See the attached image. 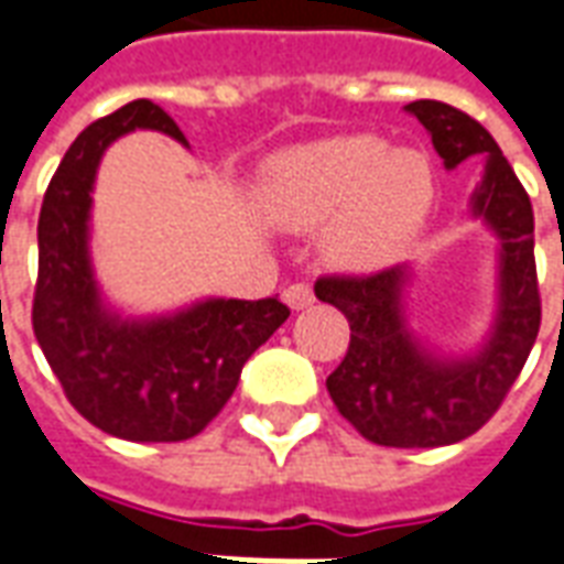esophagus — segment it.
Masks as SVG:
<instances>
[{"instance_id": "obj_1", "label": "esophagus", "mask_w": 564, "mask_h": 564, "mask_svg": "<svg viewBox=\"0 0 564 564\" xmlns=\"http://www.w3.org/2000/svg\"><path fill=\"white\" fill-rule=\"evenodd\" d=\"M283 302L290 304L293 311H304V307H311L316 299H314V290H311L307 283H290V286L283 290Z\"/></svg>"}]
</instances>
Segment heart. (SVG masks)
<instances>
[{
	"label": "heart",
	"instance_id": "obj_1",
	"mask_svg": "<svg viewBox=\"0 0 564 564\" xmlns=\"http://www.w3.org/2000/svg\"><path fill=\"white\" fill-rule=\"evenodd\" d=\"M265 218L293 232L323 227L337 269L379 271L419 236L433 203V170L410 149L370 133L328 137L274 154L260 178Z\"/></svg>",
	"mask_w": 564,
	"mask_h": 564
}]
</instances>
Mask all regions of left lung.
<instances>
[{
	"label": "left lung",
	"mask_w": 564,
	"mask_h": 564,
	"mask_svg": "<svg viewBox=\"0 0 564 564\" xmlns=\"http://www.w3.org/2000/svg\"><path fill=\"white\" fill-rule=\"evenodd\" d=\"M445 170L478 158L481 182L469 212L499 241L496 314L473 352L424 344L406 319L412 269L370 278H319L314 293L349 319V349L325 379L337 412L365 440L388 448H436L473 436L490 421L527 365L541 325L535 274V218L527 191L490 133L452 104L412 101Z\"/></svg>",
	"instance_id": "obj_1"
}]
</instances>
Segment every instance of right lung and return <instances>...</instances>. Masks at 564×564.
<instances>
[{
	"instance_id": "right-lung-1",
	"label": "right lung",
	"mask_w": 564,
	"mask_h": 564,
	"mask_svg": "<svg viewBox=\"0 0 564 564\" xmlns=\"http://www.w3.org/2000/svg\"><path fill=\"white\" fill-rule=\"evenodd\" d=\"M137 128L187 145L178 124L140 98L91 122L50 178L32 328L83 419L128 442H182L224 410L245 361L290 307L278 299H199L173 314L124 316L104 299L89 250L91 191L104 152Z\"/></svg>"
}]
</instances>
